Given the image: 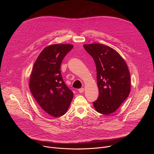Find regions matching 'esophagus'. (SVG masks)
<instances>
[{
    "label": "esophagus",
    "instance_id": "1",
    "mask_svg": "<svg viewBox=\"0 0 154 154\" xmlns=\"http://www.w3.org/2000/svg\"><path fill=\"white\" fill-rule=\"evenodd\" d=\"M79 93H82L83 92H84V88H80V89L79 90Z\"/></svg>",
    "mask_w": 154,
    "mask_h": 154
}]
</instances>
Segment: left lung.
<instances>
[{
    "mask_svg": "<svg viewBox=\"0 0 154 154\" xmlns=\"http://www.w3.org/2000/svg\"><path fill=\"white\" fill-rule=\"evenodd\" d=\"M94 59L99 94L93 102L96 110L103 115L114 113L130 91V75L122 57L113 48L99 43L84 45Z\"/></svg>",
    "mask_w": 154,
    "mask_h": 154,
    "instance_id": "left-lung-1",
    "label": "left lung"
}]
</instances>
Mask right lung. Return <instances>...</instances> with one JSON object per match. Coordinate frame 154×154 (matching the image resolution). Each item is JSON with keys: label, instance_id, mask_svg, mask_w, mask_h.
I'll return each mask as SVG.
<instances>
[{"label": "right lung", "instance_id": "right-lung-1", "mask_svg": "<svg viewBox=\"0 0 154 154\" xmlns=\"http://www.w3.org/2000/svg\"><path fill=\"white\" fill-rule=\"evenodd\" d=\"M71 45H50L37 58L30 77V90L39 106L49 115L58 118L64 115L73 98V92L61 74V64L73 48Z\"/></svg>", "mask_w": 154, "mask_h": 154}]
</instances>
